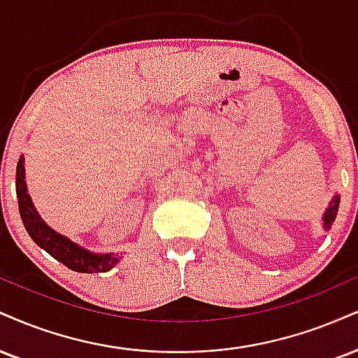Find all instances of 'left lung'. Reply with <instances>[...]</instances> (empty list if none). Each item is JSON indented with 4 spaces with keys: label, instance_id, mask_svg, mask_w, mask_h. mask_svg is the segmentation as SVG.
I'll use <instances>...</instances> for the list:
<instances>
[{
    "label": "left lung",
    "instance_id": "obj_1",
    "mask_svg": "<svg viewBox=\"0 0 358 358\" xmlns=\"http://www.w3.org/2000/svg\"><path fill=\"white\" fill-rule=\"evenodd\" d=\"M338 203H340V196L335 195L331 198L329 208L325 210L324 213V230H330L331 223H334L335 217H337V212H338Z\"/></svg>",
    "mask_w": 358,
    "mask_h": 358
}]
</instances>
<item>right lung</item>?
Here are the masks:
<instances>
[{"label":"right lung","instance_id":"1","mask_svg":"<svg viewBox=\"0 0 358 358\" xmlns=\"http://www.w3.org/2000/svg\"><path fill=\"white\" fill-rule=\"evenodd\" d=\"M16 195H18V206L21 220L24 228L33 238V242L48 252L51 257L62 262L73 272L93 273V272H108L122 260L118 253H93L80 245L73 243L64 235L56 234L43 222L34 208L31 196L28 195L27 182H24V157L21 155L18 165H16Z\"/></svg>","mask_w":358,"mask_h":358}]
</instances>
